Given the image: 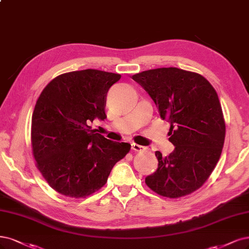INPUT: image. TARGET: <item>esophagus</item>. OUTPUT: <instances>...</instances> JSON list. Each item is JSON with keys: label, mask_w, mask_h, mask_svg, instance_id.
I'll list each match as a JSON object with an SVG mask.
<instances>
[{"label": "esophagus", "mask_w": 249, "mask_h": 249, "mask_svg": "<svg viewBox=\"0 0 249 249\" xmlns=\"http://www.w3.org/2000/svg\"><path fill=\"white\" fill-rule=\"evenodd\" d=\"M131 146H132V149L135 151H141L144 149L143 146H141V145H139V144H136V143H132Z\"/></svg>", "instance_id": "34e87169"}]
</instances>
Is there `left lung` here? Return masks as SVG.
Returning a JSON list of instances; mask_svg holds the SVG:
<instances>
[{"label":"left lung","instance_id":"left-lung-1","mask_svg":"<svg viewBox=\"0 0 249 249\" xmlns=\"http://www.w3.org/2000/svg\"><path fill=\"white\" fill-rule=\"evenodd\" d=\"M132 78L148 92L161 119L170 123L169 141L175 146L168 157L156 151L159 166L145 183L172 199L194 193L209 178L224 147L226 124L215 89L202 75L173 67Z\"/></svg>","mask_w":249,"mask_h":249}]
</instances>
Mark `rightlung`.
Segmentation results:
<instances>
[{
    "label": "right lung",
    "mask_w": 249,
    "mask_h": 249,
    "mask_svg": "<svg viewBox=\"0 0 249 249\" xmlns=\"http://www.w3.org/2000/svg\"><path fill=\"white\" fill-rule=\"evenodd\" d=\"M121 75L100 70L65 73L42 90L32 116V148L37 168L57 193L85 198L107 182L111 170L130 151L91 130L104 121L109 89Z\"/></svg>",
    "instance_id": "add662e5"
}]
</instances>
